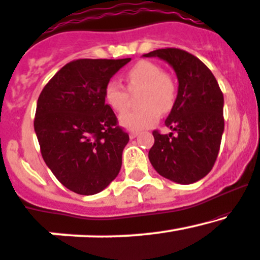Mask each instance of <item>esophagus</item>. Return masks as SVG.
Listing matches in <instances>:
<instances>
[{"mask_svg": "<svg viewBox=\"0 0 260 260\" xmlns=\"http://www.w3.org/2000/svg\"><path fill=\"white\" fill-rule=\"evenodd\" d=\"M138 135H139V131H130V134H129L130 139H135Z\"/></svg>", "mask_w": 260, "mask_h": 260, "instance_id": "1", "label": "esophagus"}]
</instances>
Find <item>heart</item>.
I'll return each mask as SVG.
<instances>
[{
  "label": "heart",
  "mask_w": 260,
  "mask_h": 260,
  "mask_svg": "<svg viewBox=\"0 0 260 260\" xmlns=\"http://www.w3.org/2000/svg\"><path fill=\"white\" fill-rule=\"evenodd\" d=\"M124 80L130 91H139L136 109L120 116V124L130 130H141L151 126L173 107L177 95V84L171 75L153 61H138L125 72ZM106 103L116 113H121L129 104V92L116 80H109L104 86Z\"/></svg>",
  "instance_id": "obj_1"
}]
</instances>
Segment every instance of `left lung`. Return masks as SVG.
<instances>
[{
    "instance_id": "8db88e82",
    "label": "left lung",
    "mask_w": 260,
    "mask_h": 260,
    "mask_svg": "<svg viewBox=\"0 0 260 260\" xmlns=\"http://www.w3.org/2000/svg\"><path fill=\"white\" fill-rule=\"evenodd\" d=\"M144 56L167 61L179 82L165 122L172 131L163 135L153 130L148 158L162 177L191 184L205 177L217 158L224 127L223 94L209 67L190 52L166 48Z\"/></svg>"
}]
</instances>
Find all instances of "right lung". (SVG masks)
Returning <instances> with one entry per match:
<instances>
[{"label":"right lung","mask_w":260,"mask_h":260,"mask_svg":"<svg viewBox=\"0 0 260 260\" xmlns=\"http://www.w3.org/2000/svg\"><path fill=\"white\" fill-rule=\"evenodd\" d=\"M131 59L66 63L38 98L34 130L46 166L74 193L106 189L121 168L129 134L104 99V86Z\"/></svg>","instance_id":"right-lung-1"}]
</instances>
